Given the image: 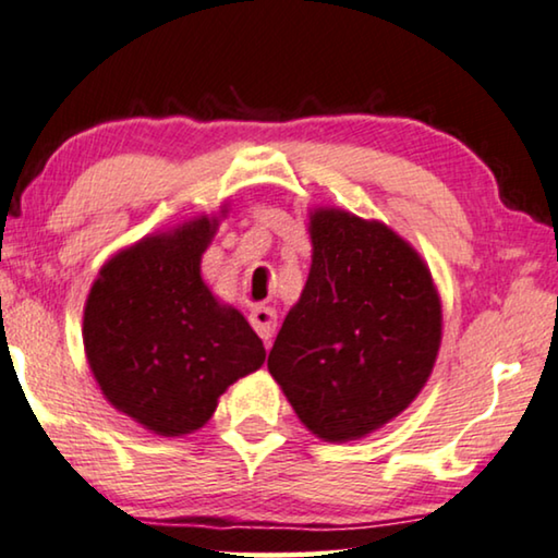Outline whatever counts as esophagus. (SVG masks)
<instances>
[{
	"label": "esophagus",
	"instance_id": "1",
	"mask_svg": "<svg viewBox=\"0 0 558 558\" xmlns=\"http://www.w3.org/2000/svg\"><path fill=\"white\" fill-rule=\"evenodd\" d=\"M250 324L257 331V336L265 341V347H270L272 336H276V326H278V313L270 305H255L250 311Z\"/></svg>",
	"mask_w": 558,
	"mask_h": 558
}]
</instances>
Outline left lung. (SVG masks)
<instances>
[{
  "label": "left lung",
  "mask_w": 558,
  "mask_h": 558,
  "mask_svg": "<svg viewBox=\"0 0 558 558\" xmlns=\"http://www.w3.org/2000/svg\"><path fill=\"white\" fill-rule=\"evenodd\" d=\"M311 242L308 280L268 368L313 435L347 442L387 425L425 387L442 305L417 250L376 219L320 207Z\"/></svg>",
  "instance_id": "left-lung-1"
}]
</instances>
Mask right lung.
<instances>
[{"instance_id":"obj_1","label":"right lung","mask_w":558,"mask_h":558,"mask_svg":"<svg viewBox=\"0 0 558 558\" xmlns=\"http://www.w3.org/2000/svg\"><path fill=\"white\" fill-rule=\"evenodd\" d=\"M215 230L217 217H197L148 234L100 268L85 301V356L100 391L163 437L199 429L225 389L265 361L245 316L202 280Z\"/></svg>"}]
</instances>
